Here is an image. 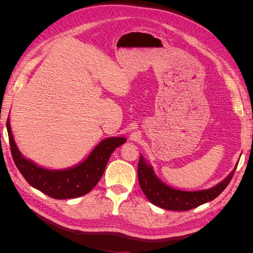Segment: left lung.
I'll list each match as a JSON object with an SVG mask.
<instances>
[{"label":"left lung","instance_id":"8db88e82","mask_svg":"<svg viewBox=\"0 0 253 253\" xmlns=\"http://www.w3.org/2000/svg\"><path fill=\"white\" fill-rule=\"evenodd\" d=\"M235 169L215 187L194 192L176 190L165 185L156 177L152 167L148 166L142 157L139 159L137 171L142 192L153 205L167 210L187 211L216 198L231 181Z\"/></svg>","mask_w":253,"mask_h":253}]
</instances>
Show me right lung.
I'll return each mask as SVG.
<instances>
[{"instance_id": "add662e5", "label": "right lung", "mask_w": 253, "mask_h": 253, "mask_svg": "<svg viewBox=\"0 0 253 253\" xmlns=\"http://www.w3.org/2000/svg\"><path fill=\"white\" fill-rule=\"evenodd\" d=\"M9 145L13 162L30 186L56 200L79 197L93 189L105 170L112 153L126 140L122 137L104 139L79 166L63 171H52L38 167L21 155L11 133L9 117L7 119Z\"/></svg>"}]
</instances>
